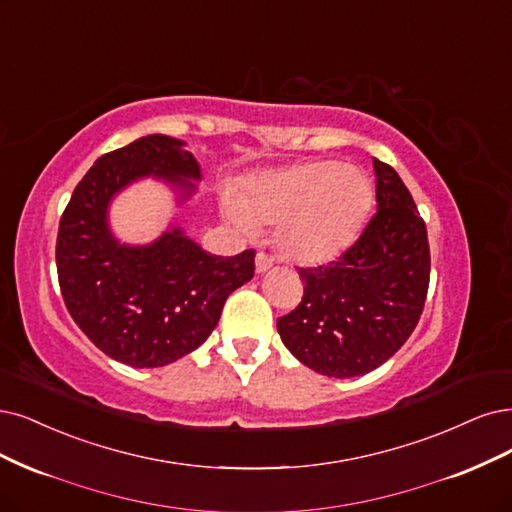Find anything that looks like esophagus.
Listing matches in <instances>:
<instances>
[{
  "instance_id": "obj_1",
  "label": "esophagus",
  "mask_w": 512,
  "mask_h": 512,
  "mask_svg": "<svg viewBox=\"0 0 512 512\" xmlns=\"http://www.w3.org/2000/svg\"><path fill=\"white\" fill-rule=\"evenodd\" d=\"M273 264H275L273 256H267L264 252L256 254V273H267Z\"/></svg>"
}]
</instances>
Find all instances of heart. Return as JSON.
<instances>
[{
	"label": "heart",
	"instance_id": "1",
	"mask_svg": "<svg viewBox=\"0 0 512 512\" xmlns=\"http://www.w3.org/2000/svg\"><path fill=\"white\" fill-rule=\"evenodd\" d=\"M373 201V182L362 169L317 161L252 175L241 195L224 192L222 214L245 235L258 224H277L279 252L313 267L339 258L358 239Z\"/></svg>",
	"mask_w": 512,
	"mask_h": 512
}]
</instances>
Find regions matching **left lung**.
<instances>
[{
	"label": "left lung",
	"instance_id": "8db88e82",
	"mask_svg": "<svg viewBox=\"0 0 512 512\" xmlns=\"http://www.w3.org/2000/svg\"><path fill=\"white\" fill-rule=\"evenodd\" d=\"M377 214L328 267L298 269L303 301L279 317L292 356L334 379L360 377L390 360L415 330L430 281L426 224L400 175L373 158Z\"/></svg>",
	"mask_w": 512,
	"mask_h": 512
}]
</instances>
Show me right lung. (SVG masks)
<instances>
[{
    "mask_svg": "<svg viewBox=\"0 0 512 512\" xmlns=\"http://www.w3.org/2000/svg\"><path fill=\"white\" fill-rule=\"evenodd\" d=\"M144 180L167 186L180 207L197 195L201 167L169 135L139 137L97 158L63 211L57 271L69 315L105 356L158 368L205 343L228 294L254 277L256 252L209 254L173 220L148 243L120 241L112 203Z\"/></svg>",
    "mask_w": 512,
    "mask_h": 512,
    "instance_id": "1",
    "label": "right lung"
}]
</instances>
